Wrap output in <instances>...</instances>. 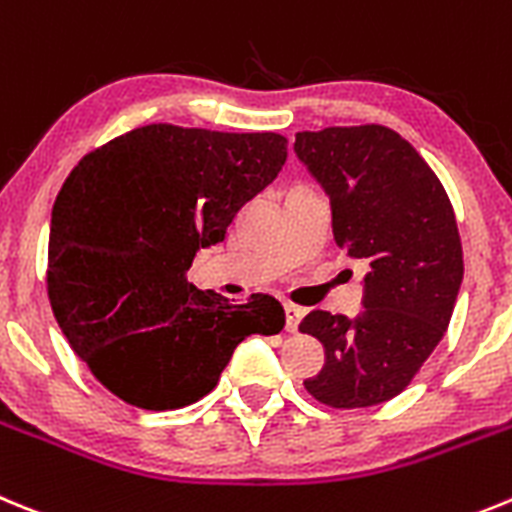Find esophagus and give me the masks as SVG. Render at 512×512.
I'll return each mask as SVG.
<instances>
[{"label": "esophagus", "mask_w": 512, "mask_h": 512, "mask_svg": "<svg viewBox=\"0 0 512 512\" xmlns=\"http://www.w3.org/2000/svg\"><path fill=\"white\" fill-rule=\"evenodd\" d=\"M306 316V311H303L301 306H293V303H288L285 306V329L293 334V331H298V324H301V319Z\"/></svg>", "instance_id": "esophagus-1"}]
</instances>
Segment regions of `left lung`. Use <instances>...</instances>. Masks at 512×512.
<instances>
[{
	"label": "left lung",
	"mask_w": 512,
	"mask_h": 512,
	"mask_svg": "<svg viewBox=\"0 0 512 512\" xmlns=\"http://www.w3.org/2000/svg\"><path fill=\"white\" fill-rule=\"evenodd\" d=\"M293 150L329 196L336 245L370 265L357 316L311 311L298 326L326 357L303 385L331 408L385 403L449 326L464 275L454 209L416 147L380 124L298 132Z\"/></svg>",
	"instance_id": "obj_1"
}]
</instances>
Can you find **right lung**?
Here are the masks:
<instances>
[{
    "label": "right lung",
    "instance_id": "1",
    "mask_svg": "<svg viewBox=\"0 0 512 512\" xmlns=\"http://www.w3.org/2000/svg\"><path fill=\"white\" fill-rule=\"evenodd\" d=\"M285 145L275 132L147 124L66 178L50 219V306L73 352L124 403H196L242 339L285 326L273 296L232 306L188 280L196 252L224 242L234 216L278 178Z\"/></svg>",
    "mask_w": 512,
    "mask_h": 512
}]
</instances>
